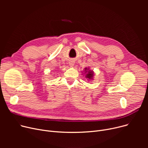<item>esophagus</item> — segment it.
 <instances>
[{
    "label": "esophagus",
    "instance_id": "1",
    "mask_svg": "<svg viewBox=\"0 0 148 148\" xmlns=\"http://www.w3.org/2000/svg\"><path fill=\"white\" fill-rule=\"evenodd\" d=\"M69 66H74V61H70L69 62Z\"/></svg>",
    "mask_w": 148,
    "mask_h": 148
}]
</instances>
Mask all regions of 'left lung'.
Here are the masks:
<instances>
[{"label": "left lung", "instance_id": "obj_1", "mask_svg": "<svg viewBox=\"0 0 148 148\" xmlns=\"http://www.w3.org/2000/svg\"><path fill=\"white\" fill-rule=\"evenodd\" d=\"M85 71L88 72V73L86 74V78L88 79V80H91L93 78V76H94V71H90V70H89V68H85Z\"/></svg>", "mask_w": 148, "mask_h": 148}]
</instances>
